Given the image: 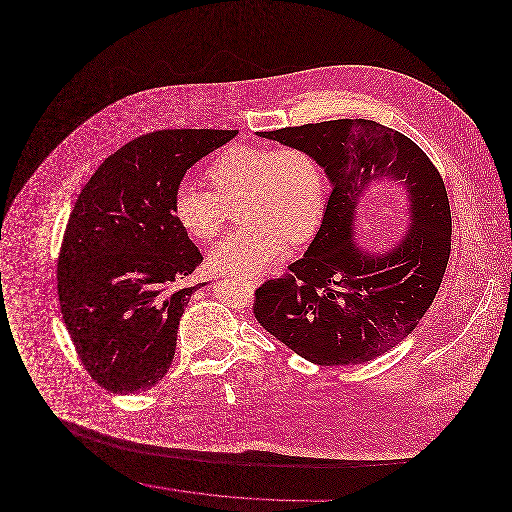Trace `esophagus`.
I'll return each mask as SVG.
<instances>
[{"label":"esophagus","instance_id":"34e87169","mask_svg":"<svg viewBox=\"0 0 512 512\" xmlns=\"http://www.w3.org/2000/svg\"><path fill=\"white\" fill-rule=\"evenodd\" d=\"M247 280H251L253 284H261V282H263V278H261V276H249Z\"/></svg>","mask_w":512,"mask_h":512}]
</instances>
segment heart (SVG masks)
<instances>
[{"instance_id":"b5f03b06","label":"heart","mask_w":512,"mask_h":512,"mask_svg":"<svg viewBox=\"0 0 512 512\" xmlns=\"http://www.w3.org/2000/svg\"><path fill=\"white\" fill-rule=\"evenodd\" d=\"M213 192L180 184L172 213L188 236L213 240L228 207L244 199L240 220L247 226L209 253L211 267L234 274L261 272L276 263L286 244L313 236L326 201V178L317 157L305 147L232 146L207 167Z\"/></svg>"}]
</instances>
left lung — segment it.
I'll return each instance as SVG.
<instances>
[{
	"label": "left lung",
	"instance_id": "obj_1",
	"mask_svg": "<svg viewBox=\"0 0 512 512\" xmlns=\"http://www.w3.org/2000/svg\"><path fill=\"white\" fill-rule=\"evenodd\" d=\"M259 136L309 149L332 194L307 253L255 290L253 315L315 365H361L384 355L430 309L449 261L451 211L438 169L411 138L365 119ZM382 183L408 190L412 230L390 252L370 256L352 244L354 211Z\"/></svg>",
	"mask_w": 512,
	"mask_h": 512
}]
</instances>
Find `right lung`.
<instances>
[{"instance_id":"1","label":"right lung","mask_w":512,"mask_h":512,"mask_svg":"<svg viewBox=\"0 0 512 512\" xmlns=\"http://www.w3.org/2000/svg\"><path fill=\"white\" fill-rule=\"evenodd\" d=\"M236 130L144 134L109 155L82 188L57 259L61 315L80 363L111 393L167 374L180 317L203 286L176 288L203 257L172 213L186 171Z\"/></svg>"}]
</instances>
